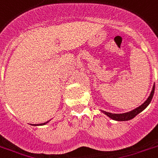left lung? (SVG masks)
Returning <instances> with one entry per match:
<instances>
[{
    "label": "left lung",
    "mask_w": 158,
    "mask_h": 158,
    "mask_svg": "<svg viewBox=\"0 0 158 158\" xmlns=\"http://www.w3.org/2000/svg\"><path fill=\"white\" fill-rule=\"evenodd\" d=\"M154 90H155V85H153L152 90L151 94H150V96L148 98V99H147L142 105L139 106L138 108H135V109H133V110L128 112V113H125V114H111V113H108V112L106 111L102 112H103L104 114H106L107 116L109 117L110 118L114 119V120H116V121H127V120L132 119L134 117L137 116L138 114H140L141 112L143 111V110H144V109L148 106V104L152 101V98L153 97Z\"/></svg>",
    "instance_id": "obj_1"
}]
</instances>
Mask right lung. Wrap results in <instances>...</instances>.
Returning a JSON list of instances; mask_svg holds the SVG:
<instances>
[{
    "label": "right lung",
    "mask_w": 158,
    "mask_h": 158,
    "mask_svg": "<svg viewBox=\"0 0 158 158\" xmlns=\"http://www.w3.org/2000/svg\"><path fill=\"white\" fill-rule=\"evenodd\" d=\"M48 123V121L45 123H40V125H44V124H45V123Z\"/></svg>",
    "instance_id": "1"
}]
</instances>
